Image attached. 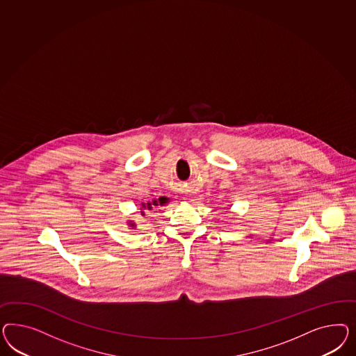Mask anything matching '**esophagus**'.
I'll return each instance as SVG.
<instances>
[{
	"instance_id": "1",
	"label": "esophagus",
	"mask_w": 356,
	"mask_h": 356,
	"mask_svg": "<svg viewBox=\"0 0 356 356\" xmlns=\"http://www.w3.org/2000/svg\"><path fill=\"white\" fill-rule=\"evenodd\" d=\"M189 192H191V191H188V189H184L183 191V193L186 194V195H188V194H191ZM184 198H186V197H184Z\"/></svg>"
}]
</instances>
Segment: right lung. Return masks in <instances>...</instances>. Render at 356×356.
I'll return each instance as SVG.
<instances>
[{
	"label": "right lung",
	"mask_w": 356,
	"mask_h": 356,
	"mask_svg": "<svg viewBox=\"0 0 356 356\" xmlns=\"http://www.w3.org/2000/svg\"><path fill=\"white\" fill-rule=\"evenodd\" d=\"M168 202H170V198H168V197H161L158 201L154 200L152 202H147V204L143 202V204H140V207H142V209H140V210H142V211H140V216H145V213H146L145 210H152V206H163L165 205V204H168ZM128 226L133 229V228H136V223H134L133 220H128Z\"/></svg>",
	"instance_id": "add662e5"
}]
</instances>
